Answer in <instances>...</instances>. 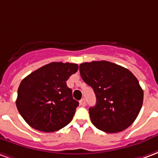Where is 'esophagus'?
<instances>
[{
    "label": "esophagus",
    "instance_id": "obj_1",
    "mask_svg": "<svg viewBox=\"0 0 158 158\" xmlns=\"http://www.w3.org/2000/svg\"><path fill=\"white\" fill-rule=\"evenodd\" d=\"M79 103H80L81 106H85V105H86V101H85V99H84V98L81 99Z\"/></svg>",
    "mask_w": 158,
    "mask_h": 158
}]
</instances>
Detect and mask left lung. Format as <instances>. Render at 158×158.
I'll list each match as a JSON object with an SVG mask.
<instances>
[{
    "label": "left lung",
    "instance_id": "obj_1",
    "mask_svg": "<svg viewBox=\"0 0 158 158\" xmlns=\"http://www.w3.org/2000/svg\"><path fill=\"white\" fill-rule=\"evenodd\" d=\"M79 69L82 80L96 95V105L89 108L94 126L104 132L116 133L132 125L142 107L144 96L133 73L106 60L85 62Z\"/></svg>",
    "mask_w": 158,
    "mask_h": 158
}]
</instances>
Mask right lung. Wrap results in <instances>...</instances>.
I'll return each mask as SVG.
<instances>
[{
    "instance_id": "obj_1",
    "label": "right lung",
    "mask_w": 158,
    "mask_h": 158,
    "mask_svg": "<svg viewBox=\"0 0 158 158\" xmlns=\"http://www.w3.org/2000/svg\"><path fill=\"white\" fill-rule=\"evenodd\" d=\"M77 70V64L51 62L21 81L16 105L31 127L54 132L72 120L79 103L73 98L66 81Z\"/></svg>"
}]
</instances>
